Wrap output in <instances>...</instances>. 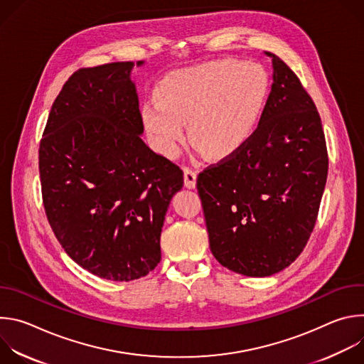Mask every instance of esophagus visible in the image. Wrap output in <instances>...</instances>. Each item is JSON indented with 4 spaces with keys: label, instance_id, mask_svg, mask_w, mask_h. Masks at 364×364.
Returning <instances> with one entry per match:
<instances>
[{
    "label": "esophagus",
    "instance_id": "esophagus-1",
    "mask_svg": "<svg viewBox=\"0 0 364 364\" xmlns=\"http://www.w3.org/2000/svg\"><path fill=\"white\" fill-rule=\"evenodd\" d=\"M196 181H197V174L196 171H193L191 168L186 167L184 168V186L187 188H194L196 187Z\"/></svg>",
    "mask_w": 364,
    "mask_h": 364
}]
</instances>
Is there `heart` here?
Here are the masks:
<instances>
[{
    "label": "heart",
    "instance_id": "b5f03b06",
    "mask_svg": "<svg viewBox=\"0 0 364 364\" xmlns=\"http://www.w3.org/2000/svg\"><path fill=\"white\" fill-rule=\"evenodd\" d=\"M268 95L262 66L223 59L170 75L159 100L144 103L141 118L152 146L164 157L178 154L188 124L190 141L207 159L222 160L253 135Z\"/></svg>",
    "mask_w": 364,
    "mask_h": 364
}]
</instances>
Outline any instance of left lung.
<instances>
[{"label": "left lung", "mask_w": 364, "mask_h": 364, "mask_svg": "<svg viewBox=\"0 0 364 364\" xmlns=\"http://www.w3.org/2000/svg\"><path fill=\"white\" fill-rule=\"evenodd\" d=\"M267 55L274 83L256 131L197 177L210 250L246 277L274 275L301 255L328 173L316 103L284 60Z\"/></svg>", "instance_id": "8db88e82"}]
</instances>
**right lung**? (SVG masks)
<instances>
[{
	"label": "right lung",
	"mask_w": 364,
	"mask_h": 364,
	"mask_svg": "<svg viewBox=\"0 0 364 364\" xmlns=\"http://www.w3.org/2000/svg\"><path fill=\"white\" fill-rule=\"evenodd\" d=\"M144 62H138L141 66ZM132 62L75 72L38 148L47 220L83 269L132 281L161 261L160 236L183 171L142 139Z\"/></svg>",
	"instance_id": "obj_1"
}]
</instances>
